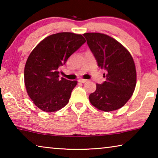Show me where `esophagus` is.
I'll list each match as a JSON object with an SVG mask.
<instances>
[{
  "mask_svg": "<svg viewBox=\"0 0 158 158\" xmlns=\"http://www.w3.org/2000/svg\"><path fill=\"white\" fill-rule=\"evenodd\" d=\"M88 81V80H85V79H79V81L81 82V83H85Z\"/></svg>",
  "mask_w": 158,
  "mask_h": 158,
  "instance_id": "obj_1",
  "label": "esophagus"
}]
</instances>
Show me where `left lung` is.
Segmentation results:
<instances>
[{
    "label": "left lung",
    "mask_w": 158,
    "mask_h": 158,
    "mask_svg": "<svg viewBox=\"0 0 158 158\" xmlns=\"http://www.w3.org/2000/svg\"><path fill=\"white\" fill-rule=\"evenodd\" d=\"M98 66L106 70V81L96 84L89 95L92 105L100 110L111 111L123 106L132 95L137 73L130 52L116 40L99 33L84 34Z\"/></svg>",
    "instance_id": "obj_1"
}]
</instances>
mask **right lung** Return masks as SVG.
<instances>
[{
    "label": "right lung",
    "mask_w": 158,
    "mask_h": 158,
    "mask_svg": "<svg viewBox=\"0 0 158 158\" xmlns=\"http://www.w3.org/2000/svg\"><path fill=\"white\" fill-rule=\"evenodd\" d=\"M85 42L81 35L64 32L47 37L32 51L24 82L28 96L41 110L56 111L68 103L77 81L59 78V68Z\"/></svg>",
    "instance_id": "1"
}]
</instances>
